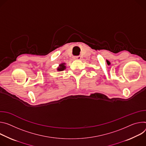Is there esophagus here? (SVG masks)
I'll return each instance as SVG.
<instances>
[{
  "label": "esophagus",
  "mask_w": 146,
  "mask_h": 146,
  "mask_svg": "<svg viewBox=\"0 0 146 146\" xmlns=\"http://www.w3.org/2000/svg\"><path fill=\"white\" fill-rule=\"evenodd\" d=\"M80 58H81V57H80V56H79L74 57V59H75V60H80Z\"/></svg>",
  "instance_id": "obj_1"
}]
</instances>
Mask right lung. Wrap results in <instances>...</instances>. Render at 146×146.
Here are the masks:
<instances>
[{"label": "right lung", "mask_w": 146, "mask_h": 146, "mask_svg": "<svg viewBox=\"0 0 146 146\" xmlns=\"http://www.w3.org/2000/svg\"><path fill=\"white\" fill-rule=\"evenodd\" d=\"M65 69H66V63H65V62H62L60 64H59L58 67L57 68V71H64Z\"/></svg>", "instance_id": "1"}]
</instances>
